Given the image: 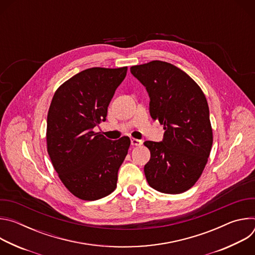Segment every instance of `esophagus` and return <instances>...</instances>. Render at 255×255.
Wrapping results in <instances>:
<instances>
[{"mask_svg":"<svg viewBox=\"0 0 255 255\" xmlns=\"http://www.w3.org/2000/svg\"><path fill=\"white\" fill-rule=\"evenodd\" d=\"M131 144L135 145V146H139V145L142 144V141L139 140V139H136V138H132L131 139Z\"/></svg>","mask_w":255,"mask_h":255,"instance_id":"34e87169","label":"esophagus"}]
</instances>
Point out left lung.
I'll list each match as a JSON object with an SVG mask.
<instances>
[{"instance_id": "8db88e82", "label": "left lung", "mask_w": 255, "mask_h": 255, "mask_svg": "<svg viewBox=\"0 0 255 255\" xmlns=\"http://www.w3.org/2000/svg\"><path fill=\"white\" fill-rule=\"evenodd\" d=\"M130 71L146 88L151 118L165 130L161 142H144L150 151L144 166L147 183L160 193H184L202 175L212 149L207 99L199 85L171 63L152 60Z\"/></svg>"}]
</instances>
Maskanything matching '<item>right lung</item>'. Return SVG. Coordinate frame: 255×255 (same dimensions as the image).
<instances>
[{
    "label": "right lung",
    "instance_id": "add662e5",
    "mask_svg": "<svg viewBox=\"0 0 255 255\" xmlns=\"http://www.w3.org/2000/svg\"><path fill=\"white\" fill-rule=\"evenodd\" d=\"M126 74L127 66L88 68L53 95L47 115V152L64 187L81 200H99L117 187L130 138L112 141L93 128L106 120L108 106Z\"/></svg>",
    "mask_w": 255,
    "mask_h": 255
}]
</instances>
